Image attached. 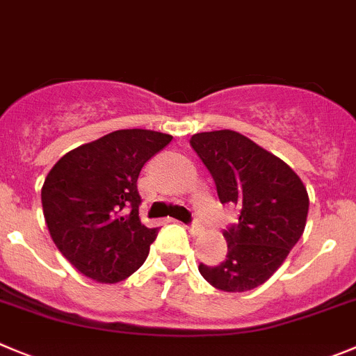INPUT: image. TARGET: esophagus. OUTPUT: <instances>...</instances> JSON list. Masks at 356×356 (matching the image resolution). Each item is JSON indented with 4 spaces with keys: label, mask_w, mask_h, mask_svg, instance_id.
<instances>
[{
    "label": "esophagus",
    "mask_w": 356,
    "mask_h": 356,
    "mask_svg": "<svg viewBox=\"0 0 356 356\" xmlns=\"http://www.w3.org/2000/svg\"><path fill=\"white\" fill-rule=\"evenodd\" d=\"M188 230L191 232V234L193 235H198V234H202V230H204V227H202L200 223H198V221H193V223L189 225L188 227Z\"/></svg>",
    "instance_id": "obj_1"
}]
</instances>
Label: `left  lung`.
<instances>
[{"label":"left lung","mask_w":356,"mask_h":356,"mask_svg":"<svg viewBox=\"0 0 356 356\" xmlns=\"http://www.w3.org/2000/svg\"><path fill=\"white\" fill-rule=\"evenodd\" d=\"M216 182L221 204L238 211L223 232L227 260L200 264L207 283L221 291H248L277 270L305 228L309 197L283 159L232 129L197 133L189 140Z\"/></svg>","instance_id":"left-lung-1"}]
</instances>
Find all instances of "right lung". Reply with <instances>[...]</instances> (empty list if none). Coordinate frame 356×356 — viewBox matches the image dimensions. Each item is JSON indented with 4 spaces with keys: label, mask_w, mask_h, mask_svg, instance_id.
<instances>
[{
    "label": "right lung",
    "mask_w": 356,
    "mask_h": 356,
    "mask_svg": "<svg viewBox=\"0 0 356 356\" xmlns=\"http://www.w3.org/2000/svg\"><path fill=\"white\" fill-rule=\"evenodd\" d=\"M172 142L151 129H118L66 152L49 172L42 207L52 241L86 277L119 283L142 267L158 228L138 218V175Z\"/></svg>",
    "instance_id": "1"
}]
</instances>
